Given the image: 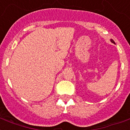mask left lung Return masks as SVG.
<instances>
[{
  "mask_svg": "<svg viewBox=\"0 0 130 130\" xmlns=\"http://www.w3.org/2000/svg\"><path fill=\"white\" fill-rule=\"evenodd\" d=\"M111 42H113V43H114V44H115V42L113 41V40H111Z\"/></svg>",
  "mask_w": 130,
  "mask_h": 130,
  "instance_id": "1",
  "label": "left lung"
}]
</instances>
